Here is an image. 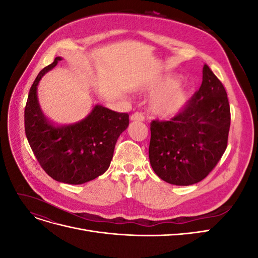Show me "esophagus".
I'll list each match as a JSON object with an SVG mask.
<instances>
[{"mask_svg":"<svg viewBox=\"0 0 258 258\" xmlns=\"http://www.w3.org/2000/svg\"><path fill=\"white\" fill-rule=\"evenodd\" d=\"M130 119L132 121H143L144 120V115L141 112H136L135 114H132Z\"/></svg>","mask_w":258,"mask_h":258,"instance_id":"1","label":"esophagus"}]
</instances>
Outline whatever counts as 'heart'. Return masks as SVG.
I'll list each match as a JSON object with an SVG mask.
<instances>
[{
	"mask_svg": "<svg viewBox=\"0 0 258 258\" xmlns=\"http://www.w3.org/2000/svg\"><path fill=\"white\" fill-rule=\"evenodd\" d=\"M154 93L150 101V112L161 118H171L181 113L188 102L190 90L179 82L178 75H166L155 81L146 88Z\"/></svg>",
	"mask_w": 258,
	"mask_h": 258,
	"instance_id": "b5f03b06",
	"label": "heart"
}]
</instances>
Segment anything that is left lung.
Masks as SVG:
<instances>
[{
    "label": "left lung",
    "mask_w": 258,
    "mask_h": 258,
    "mask_svg": "<svg viewBox=\"0 0 258 258\" xmlns=\"http://www.w3.org/2000/svg\"><path fill=\"white\" fill-rule=\"evenodd\" d=\"M229 127L227 92L205 64L202 84L185 110L169 121L151 123L148 156L154 172L172 185L202 181L227 147Z\"/></svg>",
    "instance_id": "8db88e82"
}]
</instances>
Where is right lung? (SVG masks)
<instances>
[{
  "mask_svg": "<svg viewBox=\"0 0 258 258\" xmlns=\"http://www.w3.org/2000/svg\"><path fill=\"white\" fill-rule=\"evenodd\" d=\"M38 73L31 86L25 108V130L37 161L50 177L79 185L103 174L111 165L117 139L129 126V115L93 105L89 114L74 123L56 126L43 114L37 100L42 77L58 64Z\"/></svg>",
  "mask_w": 258,
  "mask_h": 258,
  "instance_id": "add662e5",
  "label": "right lung"
}]
</instances>
